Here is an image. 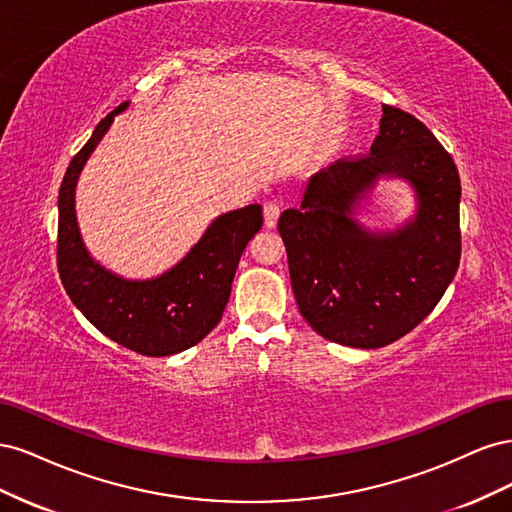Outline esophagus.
Here are the masks:
<instances>
[{
	"mask_svg": "<svg viewBox=\"0 0 512 512\" xmlns=\"http://www.w3.org/2000/svg\"><path fill=\"white\" fill-rule=\"evenodd\" d=\"M280 213H282V209H280V205L277 203H265V226L267 228H275V224H277V218H280Z\"/></svg>",
	"mask_w": 512,
	"mask_h": 512,
	"instance_id": "34e87169",
	"label": "esophagus"
}]
</instances>
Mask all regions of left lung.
Returning a JSON list of instances; mask_svg holds the SVG:
<instances>
[{
    "label": "left lung",
    "instance_id": "1",
    "mask_svg": "<svg viewBox=\"0 0 512 512\" xmlns=\"http://www.w3.org/2000/svg\"><path fill=\"white\" fill-rule=\"evenodd\" d=\"M382 174L406 176L419 196L412 225L369 236L351 220L358 196ZM461 183L453 158L423 121L382 106L369 153L309 177L301 203L277 222L299 312L318 335L382 348L418 327L459 267Z\"/></svg>",
    "mask_w": 512,
    "mask_h": 512
}]
</instances>
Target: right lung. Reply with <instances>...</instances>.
Listing matches in <instances>:
<instances>
[{"mask_svg": "<svg viewBox=\"0 0 512 512\" xmlns=\"http://www.w3.org/2000/svg\"><path fill=\"white\" fill-rule=\"evenodd\" d=\"M119 104L72 158L59 188L57 271L72 303L98 331L145 356H170L196 346L222 320L245 245L262 226V207L220 215L177 267L147 282L108 273L85 252L74 213V188L89 153L111 126Z\"/></svg>", "mask_w": 512, "mask_h": 512, "instance_id": "add662e5", "label": "right lung"}]
</instances>
